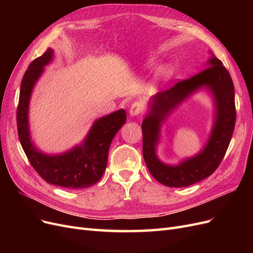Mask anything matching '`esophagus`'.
<instances>
[{
  "label": "esophagus",
  "instance_id": "obj_1",
  "mask_svg": "<svg viewBox=\"0 0 253 253\" xmlns=\"http://www.w3.org/2000/svg\"><path fill=\"white\" fill-rule=\"evenodd\" d=\"M143 110V104L140 101H135L132 105L131 108H129V115L131 116H138L142 113Z\"/></svg>",
  "mask_w": 253,
  "mask_h": 253
}]
</instances>
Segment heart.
Listing matches in <instances>:
<instances>
[{
    "mask_svg": "<svg viewBox=\"0 0 253 253\" xmlns=\"http://www.w3.org/2000/svg\"><path fill=\"white\" fill-rule=\"evenodd\" d=\"M171 68L170 67H164L162 71H160V75H162V77L165 79H168L171 76Z\"/></svg>",
    "mask_w": 253,
    "mask_h": 253,
    "instance_id": "heart-1",
    "label": "heart"
}]
</instances>
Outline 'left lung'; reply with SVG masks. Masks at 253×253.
<instances>
[{"label":"left lung","mask_w":253,"mask_h":253,"mask_svg":"<svg viewBox=\"0 0 253 253\" xmlns=\"http://www.w3.org/2000/svg\"><path fill=\"white\" fill-rule=\"evenodd\" d=\"M206 67L191 78L181 80L169 89L153 96L149 113L142 121L144 162L153 177L168 187H188L208 177L217 169L232 138L236 112L230 74L213 53ZM202 87L211 89L216 103V120L209 142L197 156L176 166L166 165L156 155L160 126L168 114Z\"/></svg>","instance_id":"left-lung-1"}]
</instances>
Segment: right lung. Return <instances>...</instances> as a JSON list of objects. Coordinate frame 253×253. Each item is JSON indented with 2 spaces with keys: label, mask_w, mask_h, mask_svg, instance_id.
<instances>
[{
  "label": "right lung",
  "mask_w": 253,
  "mask_h": 253,
  "mask_svg": "<svg viewBox=\"0 0 253 253\" xmlns=\"http://www.w3.org/2000/svg\"><path fill=\"white\" fill-rule=\"evenodd\" d=\"M52 57L53 50L47 48L42 56L29 64L23 76L17 110L19 139L30 165L45 181L68 189L87 188L102 177L108 165L111 142L126 124V114L125 110H119L97 119L84 141L63 154L47 155L38 150L30 139L29 100L44 66L50 62Z\"/></svg>",
  "instance_id": "1"
}]
</instances>
